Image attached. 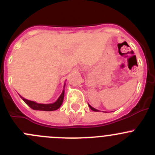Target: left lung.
Segmentation results:
<instances>
[{"instance_id":"obj_1","label":"left lung","mask_w":155,"mask_h":155,"mask_svg":"<svg viewBox=\"0 0 155 155\" xmlns=\"http://www.w3.org/2000/svg\"><path fill=\"white\" fill-rule=\"evenodd\" d=\"M88 107H90V109H91V110L94 111V112H98V111H99V110H97V109H94V108H93V107H91V106L89 105V104H88Z\"/></svg>"}]
</instances>
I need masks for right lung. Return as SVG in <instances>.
Segmentation results:
<instances>
[{"label": "right lung", "instance_id": "obj_1", "mask_svg": "<svg viewBox=\"0 0 155 155\" xmlns=\"http://www.w3.org/2000/svg\"><path fill=\"white\" fill-rule=\"evenodd\" d=\"M64 90L62 91L61 94L59 97L58 99L57 100V101L54 103V104H37V103L34 102V101H28V100L25 99L24 97H22L21 96V98H22V100L24 101V102L27 104L28 107H30L31 109H34V110H41V111H54L57 110L59 107L61 106L62 103L64 101Z\"/></svg>", "mask_w": 155, "mask_h": 155}]
</instances>
